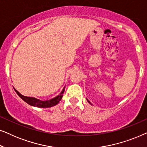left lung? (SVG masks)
I'll list each match as a JSON object with an SVG mask.
<instances>
[{
  "mask_svg": "<svg viewBox=\"0 0 147 147\" xmlns=\"http://www.w3.org/2000/svg\"><path fill=\"white\" fill-rule=\"evenodd\" d=\"M88 102H89V103H90V104H91V103H90V102L89 101V100H88Z\"/></svg>",
  "mask_w": 147,
  "mask_h": 147,
  "instance_id": "left-lung-1",
  "label": "left lung"
}]
</instances>
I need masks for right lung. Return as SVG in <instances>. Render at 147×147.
Returning <instances> with one entry per match:
<instances>
[{
  "mask_svg": "<svg viewBox=\"0 0 147 147\" xmlns=\"http://www.w3.org/2000/svg\"><path fill=\"white\" fill-rule=\"evenodd\" d=\"M14 90H15L16 93H17L20 98L21 99H23L25 102H27V104H29V105L36 106V107L39 108H49L52 107V106H55L56 104H57L60 102V100H61L62 97L63 96V92H64V88L62 90L61 94L57 96H56L55 98H52L51 100H46V101H42V100H38L37 98H32V97H27V96H24L19 93L17 90H15L14 88Z\"/></svg>",
  "mask_w": 147,
  "mask_h": 147,
  "instance_id": "obj_1",
  "label": "right lung"
}]
</instances>
